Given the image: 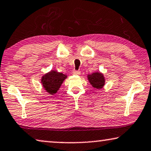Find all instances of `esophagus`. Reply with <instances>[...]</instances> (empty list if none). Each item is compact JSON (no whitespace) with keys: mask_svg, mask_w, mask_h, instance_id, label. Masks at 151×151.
Returning <instances> with one entry per match:
<instances>
[{"mask_svg":"<svg viewBox=\"0 0 151 151\" xmlns=\"http://www.w3.org/2000/svg\"><path fill=\"white\" fill-rule=\"evenodd\" d=\"M73 75H81V72L79 70H73Z\"/></svg>","mask_w":151,"mask_h":151,"instance_id":"34e87169","label":"esophagus"}]
</instances>
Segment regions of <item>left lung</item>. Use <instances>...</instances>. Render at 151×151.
I'll use <instances>...</instances> for the list:
<instances>
[{
  "label": "left lung",
  "instance_id": "1",
  "mask_svg": "<svg viewBox=\"0 0 151 151\" xmlns=\"http://www.w3.org/2000/svg\"><path fill=\"white\" fill-rule=\"evenodd\" d=\"M88 78L90 83L92 85L93 88L96 89H101L105 86V78L102 73H94L88 75Z\"/></svg>",
  "mask_w": 151,
  "mask_h": 151
}]
</instances>
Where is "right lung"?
<instances>
[{
  "label": "right lung",
  "instance_id": "add662e5",
  "mask_svg": "<svg viewBox=\"0 0 151 151\" xmlns=\"http://www.w3.org/2000/svg\"><path fill=\"white\" fill-rule=\"evenodd\" d=\"M67 75L57 71L51 70L42 77V83L44 88L50 94L53 95L60 88Z\"/></svg>",
  "mask_w": 151,
  "mask_h": 151
}]
</instances>
